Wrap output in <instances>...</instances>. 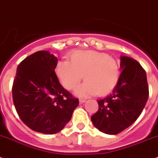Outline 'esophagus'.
<instances>
[{
	"mask_svg": "<svg viewBox=\"0 0 158 158\" xmlns=\"http://www.w3.org/2000/svg\"><path fill=\"white\" fill-rule=\"evenodd\" d=\"M84 102H86V100H85V99H79V103L80 104L84 103Z\"/></svg>",
	"mask_w": 158,
	"mask_h": 158,
	"instance_id": "1",
	"label": "esophagus"
}]
</instances>
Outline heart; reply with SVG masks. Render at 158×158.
Masks as SVG:
<instances>
[{"label":"heart","mask_w":158,"mask_h":158,"mask_svg":"<svg viewBox=\"0 0 158 158\" xmlns=\"http://www.w3.org/2000/svg\"><path fill=\"white\" fill-rule=\"evenodd\" d=\"M55 72L62 86L69 90L75 89L84 76L86 81L76 88V94L86 98L110 93L119 82L120 67L116 60L106 53L79 50L72 52L69 61L60 60Z\"/></svg>","instance_id":"obj_1"}]
</instances>
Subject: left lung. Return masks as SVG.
Here are the masks:
<instances>
[{
  "instance_id": "left-lung-1",
  "label": "left lung",
  "mask_w": 158,
  "mask_h": 158,
  "mask_svg": "<svg viewBox=\"0 0 158 158\" xmlns=\"http://www.w3.org/2000/svg\"><path fill=\"white\" fill-rule=\"evenodd\" d=\"M120 79L113 93L98 101V110L91 116L94 127L116 135L130 127L143 112L149 98L146 72L140 64L123 56Z\"/></svg>"
}]
</instances>
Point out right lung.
Here are the masks:
<instances>
[{
  "instance_id": "add662e5",
  "label": "right lung",
  "mask_w": 158,
  "mask_h": 158,
  "mask_svg": "<svg viewBox=\"0 0 158 158\" xmlns=\"http://www.w3.org/2000/svg\"><path fill=\"white\" fill-rule=\"evenodd\" d=\"M57 58L49 51H38L17 67L12 99L23 122L31 130L56 134L71 120L79 99L60 83L55 72Z\"/></svg>"
}]
</instances>
